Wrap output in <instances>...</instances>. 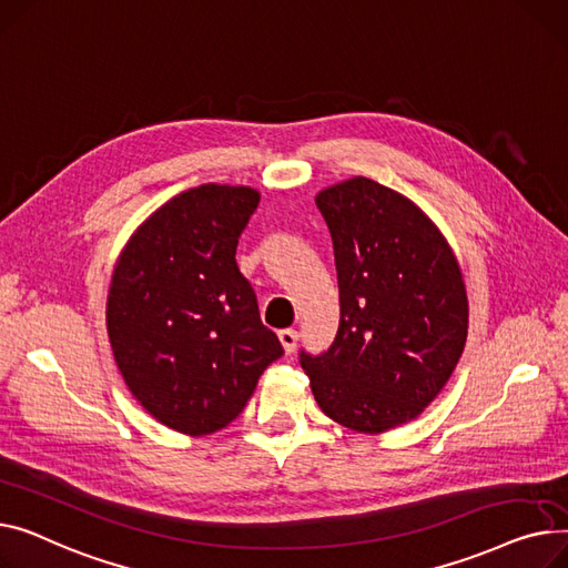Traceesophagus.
Segmentation results:
<instances>
[{
  "label": "esophagus",
  "instance_id": "1",
  "mask_svg": "<svg viewBox=\"0 0 568 568\" xmlns=\"http://www.w3.org/2000/svg\"><path fill=\"white\" fill-rule=\"evenodd\" d=\"M280 342H282V346H284V351L291 355L293 351H295V346H297V329H293V327H288V329H280Z\"/></svg>",
  "mask_w": 568,
  "mask_h": 568
}]
</instances>
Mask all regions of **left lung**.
<instances>
[{
	"mask_svg": "<svg viewBox=\"0 0 568 568\" xmlns=\"http://www.w3.org/2000/svg\"><path fill=\"white\" fill-rule=\"evenodd\" d=\"M339 284V329L300 351L321 410L346 428L402 426L440 394L468 337V295L438 226L408 196L355 176L316 194Z\"/></svg>",
	"mask_w": 568,
	"mask_h": 568,
	"instance_id": "left-lung-1",
	"label": "left lung"
}]
</instances>
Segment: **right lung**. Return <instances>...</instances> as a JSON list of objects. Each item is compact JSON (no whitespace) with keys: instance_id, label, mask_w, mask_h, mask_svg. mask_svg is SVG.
<instances>
[{"instance_id":"right-lung-1","label":"right lung","mask_w":568,"mask_h":568,"mask_svg":"<svg viewBox=\"0 0 568 568\" xmlns=\"http://www.w3.org/2000/svg\"><path fill=\"white\" fill-rule=\"evenodd\" d=\"M258 199L245 185L185 190L132 233L114 265L108 335L119 372L149 415L187 436L236 419L284 355L236 263Z\"/></svg>"}]
</instances>
